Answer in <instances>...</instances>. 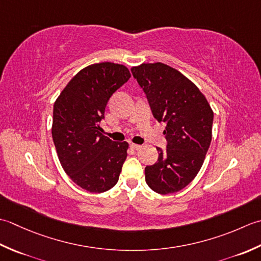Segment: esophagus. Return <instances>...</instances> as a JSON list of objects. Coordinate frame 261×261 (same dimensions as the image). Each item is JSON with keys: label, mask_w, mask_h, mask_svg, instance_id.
I'll list each match as a JSON object with an SVG mask.
<instances>
[{"label": "esophagus", "mask_w": 261, "mask_h": 261, "mask_svg": "<svg viewBox=\"0 0 261 261\" xmlns=\"http://www.w3.org/2000/svg\"><path fill=\"white\" fill-rule=\"evenodd\" d=\"M129 146L133 148V150H140V148L142 147V145H138V144H134V143H130Z\"/></svg>", "instance_id": "34e87169"}]
</instances>
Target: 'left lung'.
Masks as SVG:
<instances>
[{"label": "left lung", "mask_w": 261, "mask_h": 261, "mask_svg": "<svg viewBox=\"0 0 261 261\" xmlns=\"http://www.w3.org/2000/svg\"><path fill=\"white\" fill-rule=\"evenodd\" d=\"M130 71L154 118L167 125V148L156 147V163L145 168L146 184L158 194L177 193L193 181L203 166L214 114L199 89L166 64H142Z\"/></svg>", "instance_id": "left-lung-1"}]
</instances>
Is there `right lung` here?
<instances>
[{
  "label": "right lung",
  "mask_w": 261,
  "mask_h": 261,
  "mask_svg": "<svg viewBox=\"0 0 261 261\" xmlns=\"http://www.w3.org/2000/svg\"><path fill=\"white\" fill-rule=\"evenodd\" d=\"M129 77L120 64H93L67 83L54 105L51 135L58 159L68 177L90 193L113 188L127 158L128 143L103 136L100 121L111 95Z\"/></svg>",
  "instance_id": "obj_1"
}]
</instances>
